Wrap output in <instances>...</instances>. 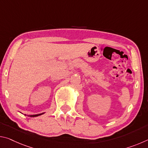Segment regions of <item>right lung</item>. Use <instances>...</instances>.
<instances>
[{
  "label": "right lung",
  "instance_id": "1",
  "mask_svg": "<svg viewBox=\"0 0 148 148\" xmlns=\"http://www.w3.org/2000/svg\"><path fill=\"white\" fill-rule=\"evenodd\" d=\"M44 114V113H43ZM42 114H37V115H32V116H31V117H36V116H40Z\"/></svg>",
  "mask_w": 148,
  "mask_h": 148
}]
</instances>
